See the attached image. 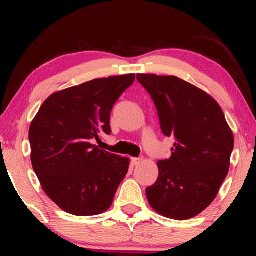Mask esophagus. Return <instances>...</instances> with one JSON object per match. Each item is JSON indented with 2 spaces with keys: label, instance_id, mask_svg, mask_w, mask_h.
<instances>
[{
  "label": "esophagus",
  "instance_id": "34e87169",
  "mask_svg": "<svg viewBox=\"0 0 256 256\" xmlns=\"http://www.w3.org/2000/svg\"><path fill=\"white\" fill-rule=\"evenodd\" d=\"M142 160L143 158H132V165H134V166L140 165V164L142 162Z\"/></svg>",
  "mask_w": 256,
  "mask_h": 256
}]
</instances>
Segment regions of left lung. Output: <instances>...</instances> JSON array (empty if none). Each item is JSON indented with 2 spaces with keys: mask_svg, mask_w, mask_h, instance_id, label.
<instances>
[{
  "mask_svg": "<svg viewBox=\"0 0 256 256\" xmlns=\"http://www.w3.org/2000/svg\"><path fill=\"white\" fill-rule=\"evenodd\" d=\"M156 106L171 158L158 161V177L146 188L149 204L166 218L186 220L204 212L218 195L230 168L234 134L210 94L174 76L137 74Z\"/></svg>",
  "mask_w": 256,
  "mask_h": 256,
  "instance_id": "1",
  "label": "left lung"
}]
</instances>
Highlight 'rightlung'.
Listing matches in <instances>:
<instances>
[{
  "label": "right lung",
  "instance_id": "obj_1",
  "mask_svg": "<svg viewBox=\"0 0 256 256\" xmlns=\"http://www.w3.org/2000/svg\"><path fill=\"white\" fill-rule=\"evenodd\" d=\"M134 73L98 78L52 94L31 122V162L49 198L73 216L110 210L130 158L92 144L110 134L113 104L134 82Z\"/></svg>",
  "mask_w": 256,
  "mask_h": 256
}]
</instances>
